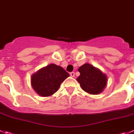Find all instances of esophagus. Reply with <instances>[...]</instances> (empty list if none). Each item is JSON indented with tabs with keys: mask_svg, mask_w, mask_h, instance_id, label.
<instances>
[{
	"mask_svg": "<svg viewBox=\"0 0 134 134\" xmlns=\"http://www.w3.org/2000/svg\"><path fill=\"white\" fill-rule=\"evenodd\" d=\"M70 75L71 77H74V76H75V73L74 72H70Z\"/></svg>",
	"mask_w": 134,
	"mask_h": 134,
	"instance_id": "34e87169",
	"label": "esophagus"
}]
</instances>
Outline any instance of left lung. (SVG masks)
Masks as SVG:
<instances>
[{"label": "left lung", "instance_id": "1", "mask_svg": "<svg viewBox=\"0 0 134 134\" xmlns=\"http://www.w3.org/2000/svg\"><path fill=\"white\" fill-rule=\"evenodd\" d=\"M80 76L76 80L83 91L92 95L100 93L107 83V76L90 64H84L78 68Z\"/></svg>", "mask_w": 134, "mask_h": 134}]
</instances>
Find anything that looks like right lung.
Listing matches in <instances>:
<instances>
[{
	"label": "right lung",
	"mask_w": 134,
	"mask_h": 134,
	"mask_svg": "<svg viewBox=\"0 0 134 134\" xmlns=\"http://www.w3.org/2000/svg\"><path fill=\"white\" fill-rule=\"evenodd\" d=\"M69 76L61 66L51 64L31 76V86L40 96L49 97L58 91L60 84Z\"/></svg>",
	"instance_id": "add662e5"
}]
</instances>
